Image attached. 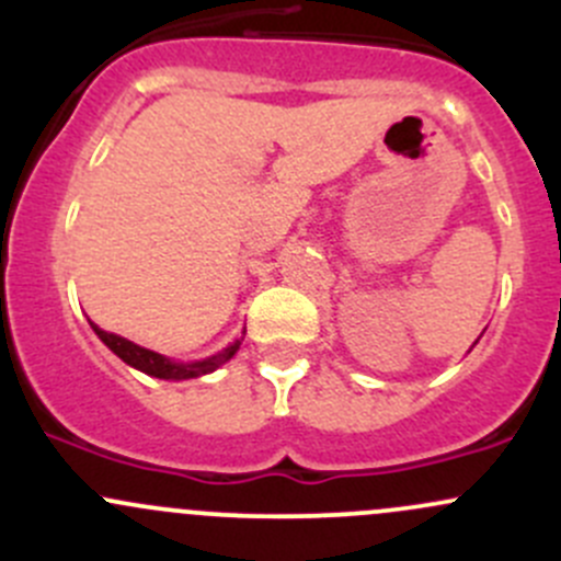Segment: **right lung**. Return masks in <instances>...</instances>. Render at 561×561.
Returning <instances> with one entry per match:
<instances>
[{
	"mask_svg": "<svg viewBox=\"0 0 561 561\" xmlns=\"http://www.w3.org/2000/svg\"><path fill=\"white\" fill-rule=\"evenodd\" d=\"M92 328H94V333H98V336L107 344V347H111L113 353L124 360V364L135 366V369L146 371V375H151V377H160V380H190V377L208 375V371L219 369L225 360L233 358L236 350H239V344H241V342L230 344V347H225L222 353L211 355V358H206V360H195V364H173V360H168L165 355L151 353V350L129 342V339L116 336V333H107V331H103V328L94 325V322H92Z\"/></svg>",
	"mask_w": 561,
	"mask_h": 561,
	"instance_id": "obj_1",
	"label": "right lung"
}]
</instances>
